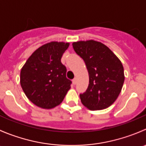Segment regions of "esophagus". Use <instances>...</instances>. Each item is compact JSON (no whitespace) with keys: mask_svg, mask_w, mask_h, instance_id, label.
<instances>
[{"mask_svg":"<svg viewBox=\"0 0 146 146\" xmlns=\"http://www.w3.org/2000/svg\"><path fill=\"white\" fill-rule=\"evenodd\" d=\"M76 82H77V78H75L73 80V83L74 84V85H76Z\"/></svg>","mask_w":146,"mask_h":146,"instance_id":"esophagus-1","label":"esophagus"}]
</instances>
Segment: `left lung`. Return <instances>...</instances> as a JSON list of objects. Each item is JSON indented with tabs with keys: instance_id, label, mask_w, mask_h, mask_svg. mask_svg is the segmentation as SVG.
<instances>
[{
	"instance_id": "left-lung-1",
	"label": "left lung",
	"mask_w": 146,
	"mask_h": 146,
	"mask_svg": "<svg viewBox=\"0 0 146 146\" xmlns=\"http://www.w3.org/2000/svg\"><path fill=\"white\" fill-rule=\"evenodd\" d=\"M73 47L85 61L89 75L86 92L80 94L82 104L90 110L111 106L119 97L123 82V67L118 57L104 44L95 40L73 42Z\"/></svg>"
}]
</instances>
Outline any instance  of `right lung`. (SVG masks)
<instances>
[{
    "label": "right lung",
    "instance_id": "1",
    "mask_svg": "<svg viewBox=\"0 0 146 146\" xmlns=\"http://www.w3.org/2000/svg\"><path fill=\"white\" fill-rule=\"evenodd\" d=\"M68 42H51L35 50L20 71V85L27 98L42 109L59 105L70 88L61 59Z\"/></svg>",
    "mask_w": 146,
    "mask_h": 146
}]
</instances>
